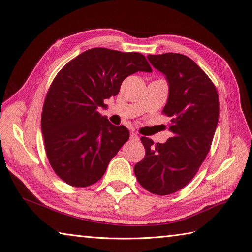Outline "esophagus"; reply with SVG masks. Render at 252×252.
I'll list each match as a JSON object with an SVG mask.
<instances>
[{"label": "esophagus", "mask_w": 252, "mask_h": 252, "mask_svg": "<svg viewBox=\"0 0 252 252\" xmlns=\"http://www.w3.org/2000/svg\"><path fill=\"white\" fill-rule=\"evenodd\" d=\"M130 139L131 140H139V136H138V134H136L134 131H131L130 132Z\"/></svg>", "instance_id": "1"}]
</instances>
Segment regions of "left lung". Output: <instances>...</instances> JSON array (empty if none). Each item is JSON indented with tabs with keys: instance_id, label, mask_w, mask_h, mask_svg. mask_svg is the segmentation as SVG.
<instances>
[{
	"instance_id": "left-lung-1",
	"label": "left lung",
	"mask_w": 252,
	"mask_h": 252,
	"mask_svg": "<svg viewBox=\"0 0 252 252\" xmlns=\"http://www.w3.org/2000/svg\"><path fill=\"white\" fill-rule=\"evenodd\" d=\"M165 74L169 95L163 113L172 136L164 144L142 136L145 158L134 166L136 180L149 192L167 195L193 179L209 152L219 121L216 86L193 61L181 53L148 55Z\"/></svg>"
}]
</instances>
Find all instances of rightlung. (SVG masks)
<instances>
[{"mask_svg":"<svg viewBox=\"0 0 252 252\" xmlns=\"http://www.w3.org/2000/svg\"><path fill=\"white\" fill-rule=\"evenodd\" d=\"M138 71H152L141 53L93 48L67 63L52 81L41 128L52 169L68 185L94 184L128 141V129L112 125L97 108Z\"/></svg>","mask_w":252,"mask_h":252,"instance_id":"1","label":"right lung"}]
</instances>
